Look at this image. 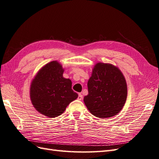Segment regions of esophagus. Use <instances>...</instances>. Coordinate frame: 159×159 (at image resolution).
<instances>
[{"instance_id": "obj_1", "label": "esophagus", "mask_w": 159, "mask_h": 159, "mask_svg": "<svg viewBox=\"0 0 159 159\" xmlns=\"http://www.w3.org/2000/svg\"><path fill=\"white\" fill-rule=\"evenodd\" d=\"M78 99L79 100H81V99H83V95L81 94V93H79Z\"/></svg>"}]
</instances>
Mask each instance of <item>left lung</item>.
Here are the masks:
<instances>
[{
	"instance_id": "1",
	"label": "left lung",
	"mask_w": 159,
	"mask_h": 159,
	"mask_svg": "<svg viewBox=\"0 0 159 159\" xmlns=\"http://www.w3.org/2000/svg\"><path fill=\"white\" fill-rule=\"evenodd\" d=\"M88 94L84 102L94 116L105 119L117 115L127 96L126 80L117 66L98 62L88 82Z\"/></svg>"
}]
</instances>
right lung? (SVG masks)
I'll return each instance as SVG.
<instances>
[{"instance_id":"add662e5","label":"right lung","mask_w":159,"mask_h":159,"mask_svg":"<svg viewBox=\"0 0 159 159\" xmlns=\"http://www.w3.org/2000/svg\"><path fill=\"white\" fill-rule=\"evenodd\" d=\"M64 71L60 63L52 61L38 71L31 82L30 97L33 106L48 117L61 115L78 97L71 89V81L63 77Z\"/></svg>"}]
</instances>
